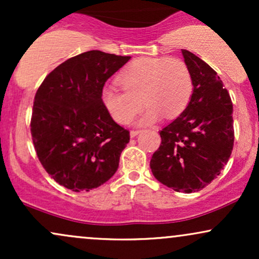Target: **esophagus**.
I'll use <instances>...</instances> for the list:
<instances>
[{
    "instance_id": "1",
    "label": "esophagus",
    "mask_w": 259,
    "mask_h": 259,
    "mask_svg": "<svg viewBox=\"0 0 259 259\" xmlns=\"http://www.w3.org/2000/svg\"><path fill=\"white\" fill-rule=\"evenodd\" d=\"M140 133H141V132H140V130H132V132H130V138L134 139V138H135V136H138Z\"/></svg>"
}]
</instances>
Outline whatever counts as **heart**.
<instances>
[{
	"label": "heart",
	"mask_w": 259,
	"mask_h": 259,
	"mask_svg": "<svg viewBox=\"0 0 259 259\" xmlns=\"http://www.w3.org/2000/svg\"><path fill=\"white\" fill-rule=\"evenodd\" d=\"M118 81L123 90L107 86L101 99L119 124L129 123L141 105L147 107L138 125H150L162 117H178L185 111L194 90L191 73L179 58H138L119 74Z\"/></svg>",
	"instance_id": "obj_1"
}]
</instances>
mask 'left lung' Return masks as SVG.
Wrapping results in <instances>:
<instances>
[{"instance_id":"8db88e82","label":"left lung","mask_w":259,"mask_h":259,"mask_svg":"<svg viewBox=\"0 0 259 259\" xmlns=\"http://www.w3.org/2000/svg\"><path fill=\"white\" fill-rule=\"evenodd\" d=\"M192 76V96L177 119L159 132L160 146L150 167L174 191H200L221 174L234 146L233 103L214 70L181 50Z\"/></svg>"}]
</instances>
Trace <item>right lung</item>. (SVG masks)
Here are the masks:
<instances>
[{
  "instance_id": "obj_1",
  "label": "right lung",
  "mask_w": 259,
  "mask_h": 259,
  "mask_svg": "<svg viewBox=\"0 0 259 259\" xmlns=\"http://www.w3.org/2000/svg\"><path fill=\"white\" fill-rule=\"evenodd\" d=\"M92 50L67 59L35 95L31 136L45 170L72 191H90L117 171L129 132L102 103L103 86L129 61Z\"/></svg>"
}]
</instances>
